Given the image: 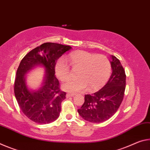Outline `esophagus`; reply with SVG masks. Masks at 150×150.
Listing matches in <instances>:
<instances>
[{
	"label": "esophagus",
	"mask_w": 150,
	"mask_h": 150,
	"mask_svg": "<svg viewBox=\"0 0 150 150\" xmlns=\"http://www.w3.org/2000/svg\"><path fill=\"white\" fill-rule=\"evenodd\" d=\"M74 95H75V94H70V93H67V94H66V98L72 97V96H74Z\"/></svg>",
	"instance_id": "34e87169"
}]
</instances>
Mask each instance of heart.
<instances>
[{
  "label": "heart",
  "instance_id": "1",
  "mask_svg": "<svg viewBox=\"0 0 150 150\" xmlns=\"http://www.w3.org/2000/svg\"><path fill=\"white\" fill-rule=\"evenodd\" d=\"M66 60L73 70H78V78L63 85L65 91L80 92L88 87L90 91H96L106 84L111 76V62L104 55L80 50L68 55ZM54 70L56 76L61 81L65 82L70 79V68L63 58L58 60Z\"/></svg>",
  "mask_w": 150,
  "mask_h": 150
}]
</instances>
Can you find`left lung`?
I'll return each mask as SVG.
<instances>
[{
    "mask_svg": "<svg viewBox=\"0 0 150 150\" xmlns=\"http://www.w3.org/2000/svg\"><path fill=\"white\" fill-rule=\"evenodd\" d=\"M112 73L104 87L92 94L85 95L84 102L78 110L80 116L92 123L110 119L118 110L126 88V73L116 56H112Z\"/></svg>",
    "mask_w": 150,
    "mask_h": 150,
    "instance_id": "obj_1",
    "label": "left lung"
}]
</instances>
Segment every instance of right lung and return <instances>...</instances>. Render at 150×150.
Masks as SVG:
<instances>
[{"instance_id": "right-lung-1", "label": "right lung", "mask_w": 150, "mask_h": 150, "mask_svg": "<svg viewBox=\"0 0 150 150\" xmlns=\"http://www.w3.org/2000/svg\"><path fill=\"white\" fill-rule=\"evenodd\" d=\"M70 49V46L46 42L26 54L20 63L14 81V95L23 114L36 123L49 124L60 116L61 103L66 93L60 90L54 67L58 59ZM38 65L45 68V82L40 90L31 92L26 86L24 76Z\"/></svg>"}]
</instances>
